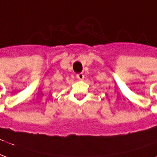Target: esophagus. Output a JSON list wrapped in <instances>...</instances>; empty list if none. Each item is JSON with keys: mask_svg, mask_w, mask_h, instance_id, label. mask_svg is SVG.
<instances>
[{"mask_svg": "<svg viewBox=\"0 0 157 157\" xmlns=\"http://www.w3.org/2000/svg\"><path fill=\"white\" fill-rule=\"evenodd\" d=\"M76 78L79 79V80H82L84 78V75L83 73H79V74L76 75Z\"/></svg>", "mask_w": 157, "mask_h": 157, "instance_id": "esophagus-1", "label": "esophagus"}]
</instances>
